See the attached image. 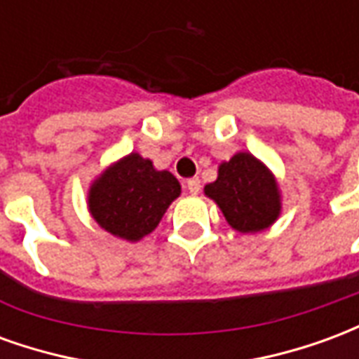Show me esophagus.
<instances>
[{
  "instance_id": "esophagus-1",
  "label": "esophagus",
  "mask_w": 359,
  "mask_h": 359,
  "mask_svg": "<svg viewBox=\"0 0 359 359\" xmlns=\"http://www.w3.org/2000/svg\"><path fill=\"white\" fill-rule=\"evenodd\" d=\"M187 188L190 194H198L202 190V184H200V179H190L187 180Z\"/></svg>"
}]
</instances>
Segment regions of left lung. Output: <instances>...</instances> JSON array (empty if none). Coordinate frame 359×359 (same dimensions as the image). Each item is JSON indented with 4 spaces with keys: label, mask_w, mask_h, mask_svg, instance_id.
<instances>
[{
    "label": "left lung",
    "mask_w": 359,
    "mask_h": 359,
    "mask_svg": "<svg viewBox=\"0 0 359 359\" xmlns=\"http://www.w3.org/2000/svg\"><path fill=\"white\" fill-rule=\"evenodd\" d=\"M203 192L242 234L269 229L283 208L273 172L248 151H238L219 165L217 180L205 184Z\"/></svg>",
    "instance_id": "left-lung-1"
}]
</instances>
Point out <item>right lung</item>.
I'll use <instances>...</instances> for the list:
<instances>
[{"label":"right lung","mask_w":359,"mask_h":359,"mask_svg":"<svg viewBox=\"0 0 359 359\" xmlns=\"http://www.w3.org/2000/svg\"><path fill=\"white\" fill-rule=\"evenodd\" d=\"M179 196L180 184L171 172L157 171L149 159L133 151L92 182L88 210L107 233L138 242L159 225Z\"/></svg>","instance_id":"1"}]
</instances>
